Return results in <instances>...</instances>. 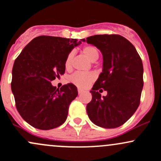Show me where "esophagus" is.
<instances>
[{"mask_svg":"<svg viewBox=\"0 0 161 161\" xmlns=\"http://www.w3.org/2000/svg\"><path fill=\"white\" fill-rule=\"evenodd\" d=\"M84 92V91H83V90H82V89H78V92H79V94L82 93V92Z\"/></svg>","mask_w":161,"mask_h":161,"instance_id":"obj_1","label":"esophagus"}]
</instances>
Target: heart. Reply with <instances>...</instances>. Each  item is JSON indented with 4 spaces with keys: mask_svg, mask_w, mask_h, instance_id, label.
<instances>
[{
    "mask_svg": "<svg viewBox=\"0 0 161 161\" xmlns=\"http://www.w3.org/2000/svg\"><path fill=\"white\" fill-rule=\"evenodd\" d=\"M82 52L91 62H95L96 60H97L99 56V50L92 45H86V46L83 47L82 49ZM73 56L74 53L72 52L67 55L65 62V66L66 69H70L72 68V61ZM95 76L91 72H76L70 76L69 81L77 87L80 88V89H85L91 82H93Z\"/></svg>",
    "mask_w": 161,
    "mask_h": 161,
    "instance_id": "1",
    "label": "heart"
}]
</instances>
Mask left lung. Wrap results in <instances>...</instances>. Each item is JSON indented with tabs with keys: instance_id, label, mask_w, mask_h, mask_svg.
<instances>
[{
	"instance_id": "obj_1",
	"label": "left lung",
	"mask_w": 161,
	"mask_h": 161,
	"mask_svg": "<svg viewBox=\"0 0 161 161\" xmlns=\"http://www.w3.org/2000/svg\"><path fill=\"white\" fill-rule=\"evenodd\" d=\"M86 42L99 48L103 57V72L90 92L86 106L90 120L103 128H116L134 114L140 103L143 86L142 60L135 47L119 35H97ZM108 92L101 97L99 92Z\"/></svg>"
}]
</instances>
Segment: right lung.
<instances>
[{
    "mask_svg": "<svg viewBox=\"0 0 161 161\" xmlns=\"http://www.w3.org/2000/svg\"><path fill=\"white\" fill-rule=\"evenodd\" d=\"M81 41L42 35L31 40L15 59L11 90L21 117L33 127L47 130L66 120L70 103L78 96L72 83L60 89L51 82L65 73V62Z\"/></svg>",
    "mask_w": 161,
    "mask_h": 161,
    "instance_id": "obj_1",
    "label": "right lung"
}]
</instances>
